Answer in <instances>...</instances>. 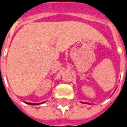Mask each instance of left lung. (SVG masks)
<instances>
[{
    "label": "left lung",
    "instance_id": "1",
    "mask_svg": "<svg viewBox=\"0 0 127 127\" xmlns=\"http://www.w3.org/2000/svg\"><path fill=\"white\" fill-rule=\"evenodd\" d=\"M83 103H84V104H91L90 103H89V102H83Z\"/></svg>",
    "mask_w": 127,
    "mask_h": 127
}]
</instances>
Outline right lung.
Wrapping results in <instances>:
<instances>
[{"mask_svg":"<svg viewBox=\"0 0 127 127\" xmlns=\"http://www.w3.org/2000/svg\"><path fill=\"white\" fill-rule=\"evenodd\" d=\"M26 104H30V105H38V104H42V103H44V102H40V103H37V104H36V103H31V102H25Z\"/></svg>","mask_w":127,"mask_h":127,"instance_id":"obj_1","label":"right lung"}]
</instances>
